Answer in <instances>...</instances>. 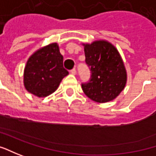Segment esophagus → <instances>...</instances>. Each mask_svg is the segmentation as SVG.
I'll list each match as a JSON object with an SVG mask.
<instances>
[{
  "mask_svg": "<svg viewBox=\"0 0 156 156\" xmlns=\"http://www.w3.org/2000/svg\"><path fill=\"white\" fill-rule=\"evenodd\" d=\"M71 73H72V74H73V75H76V73H77L76 69H75V68H73V70H71Z\"/></svg>",
  "mask_w": 156,
  "mask_h": 156,
  "instance_id": "1",
  "label": "esophagus"
}]
</instances>
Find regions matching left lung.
Wrapping results in <instances>:
<instances>
[{"label":"left lung","instance_id":"1","mask_svg":"<svg viewBox=\"0 0 156 156\" xmlns=\"http://www.w3.org/2000/svg\"><path fill=\"white\" fill-rule=\"evenodd\" d=\"M83 46L85 62L91 73L89 82L82 83L84 94L100 104L115 99L127 82L126 69L120 53L106 41H96Z\"/></svg>","mask_w":156,"mask_h":156}]
</instances>
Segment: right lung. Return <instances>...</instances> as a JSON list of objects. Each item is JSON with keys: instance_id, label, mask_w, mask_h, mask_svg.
<instances>
[{"instance_id": "obj_1", "label": "right lung", "mask_w": 156, "mask_h": 156, "mask_svg": "<svg viewBox=\"0 0 156 156\" xmlns=\"http://www.w3.org/2000/svg\"><path fill=\"white\" fill-rule=\"evenodd\" d=\"M68 74L58 45L51 43L30 56L24 69V86L36 97L45 98L56 90Z\"/></svg>"}]
</instances>
